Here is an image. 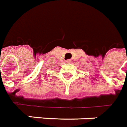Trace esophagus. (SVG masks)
<instances>
[{
	"label": "esophagus",
	"instance_id": "1",
	"mask_svg": "<svg viewBox=\"0 0 127 127\" xmlns=\"http://www.w3.org/2000/svg\"><path fill=\"white\" fill-rule=\"evenodd\" d=\"M65 62H67V63H70L71 60H70V59H67V60H66Z\"/></svg>",
	"mask_w": 127,
	"mask_h": 127
}]
</instances>
